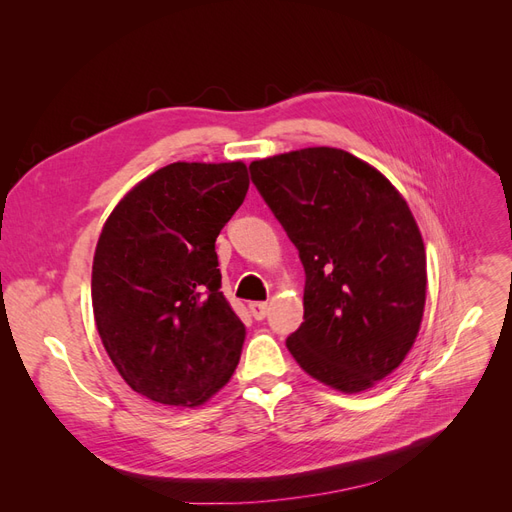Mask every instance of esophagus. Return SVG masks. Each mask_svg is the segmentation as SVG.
I'll use <instances>...</instances> for the list:
<instances>
[{
	"label": "esophagus",
	"instance_id": "34e87169",
	"mask_svg": "<svg viewBox=\"0 0 512 512\" xmlns=\"http://www.w3.org/2000/svg\"><path fill=\"white\" fill-rule=\"evenodd\" d=\"M269 309H271V305L267 301H254V303H250V312H252V316L256 320H265L269 316Z\"/></svg>",
	"mask_w": 512,
	"mask_h": 512
}]
</instances>
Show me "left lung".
<instances>
[{"mask_svg": "<svg viewBox=\"0 0 512 512\" xmlns=\"http://www.w3.org/2000/svg\"><path fill=\"white\" fill-rule=\"evenodd\" d=\"M250 173L305 269L290 354L333 389H369L406 359L425 309V245L404 196L333 147L258 160Z\"/></svg>", "mask_w": 512, "mask_h": 512, "instance_id": "obj_1", "label": "left lung"}]
</instances>
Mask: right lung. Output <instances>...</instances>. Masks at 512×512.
Here are the masks:
<instances>
[{
	"instance_id": "add662e5",
	"label": "right lung",
	"mask_w": 512,
	"mask_h": 512,
	"mask_svg": "<svg viewBox=\"0 0 512 512\" xmlns=\"http://www.w3.org/2000/svg\"><path fill=\"white\" fill-rule=\"evenodd\" d=\"M250 188L243 162L168 164L132 192L98 239L91 301L132 391L198 406L237 369L245 324L222 288L215 239Z\"/></svg>"
}]
</instances>
